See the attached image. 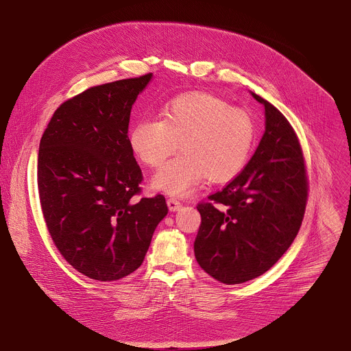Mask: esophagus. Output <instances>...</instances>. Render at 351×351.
<instances>
[{"label": "esophagus", "mask_w": 351, "mask_h": 351, "mask_svg": "<svg viewBox=\"0 0 351 351\" xmlns=\"http://www.w3.org/2000/svg\"><path fill=\"white\" fill-rule=\"evenodd\" d=\"M167 204H168V207H169V210L171 211H179L180 210V207H182V204H180V202H178L176 198H168L167 199Z\"/></svg>", "instance_id": "obj_1"}]
</instances>
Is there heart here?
<instances>
[{
    "mask_svg": "<svg viewBox=\"0 0 351 351\" xmlns=\"http://www.w3.org/2000/svg\"><path fill=\"white\" fill-rule=\"evenodd\" d=\"M162 119L145 118L130 130L136 157L158 168L180 143L182 154L160 169L152 184L169 195L186 197L208 176L213 182L233 178L245 164L254 143V123L239 108L222 99L191 93L162 107Z\"/></svg>",
    "mask_w": 351,
    "mask_h": 351,
    "instance_id": "heart-1",
    "label": "heart"
}]
</instances>
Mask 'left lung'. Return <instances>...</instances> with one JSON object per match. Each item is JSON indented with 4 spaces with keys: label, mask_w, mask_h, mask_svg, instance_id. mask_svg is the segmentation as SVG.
Listing matches in <instances>:
<instances>
[{
    "label": "left lung",
    "mask_w": 351,
    "mask_h": 351,
    "mask_svg": "<svg viewBox=\"0 0 351 351\" xmlns=\"http://www.w3.org/2000/svg\"><path fill=\"white\" fill-rule=\"evenodd\" d=\"M252 93L265 111L254 156L221 191L198 204L202 225L194 256L208 275L237 285L267 272L298 233L307 203V176L298 138L279 110Z\"/></svg>",
    "instance_id": "8db88e82"
}]
</instances>
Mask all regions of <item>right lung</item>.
Segmentation results:
<instances>
[{
	"label": "right lung",
	"instance_id": "obj_1",
	"mask_svg": "<svg viewBox=\"0 0 351 351\" xmlns=\"http://www.w3.org/2000/svg\"><path fill=\"white\" fill-rule=\"evenodd\" d=\"M153 73L87 88L65 101L38 147L43 215L62 257L90 279L111 282L136 271L165 197L133 202L141 169L128 137L130 111Z\"/></svg>",
	"mask_w": 351,
	"mask_h": 351
}]
</instances>
